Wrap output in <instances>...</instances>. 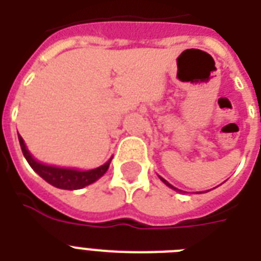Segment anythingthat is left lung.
Wrapping results in <instances>:
<instances>
[{"instance_id":"8db88e82","label":"left lung","mask_w":261,"mask_h":261,"mask_svg":"<svg viewBox=\"0 0 261 261\" xmlns=\"http://www.w3.org/2000/svg\"><path fill=\"white\" fill-rule=\"evenodd\" d=\"M160 178H161V181H163L164 184H167L168 187H171V188H173V190H176V191H180V190H177V188H174V187L172 186V184H169V182H168L167 180H165V178H163V177H161V176H160ZM206 192H207V191H206Z\"/></svg>"}]
</instances>
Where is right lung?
Instances as JSON below:
<instances>
[{
    "mask_svg": "<svg viewBox=\"0 0 261 261\" xmlns=\"http://www.w3.org/2000/svg\"><path fill=\"white\" fill-rule=\"evenodd\" d=\"M18 142H20V146H21L22 154H24L25 160L31 165V168L40 177L44 178L48 184L57 187V188H61V190H80V188L89 186V184L98 180L102 174L106 173L108 167H110L111 160H112L111 159L104 165L96 168V169H90V171H79V169H70V168L51 167V165L39 163L31 155L20 135H18Z\"/></svg>",
    "mask_w": 261,
    "mask_h": 261,
    "instance_id": "1",
    "label": "right lung"
}]
</instances>
